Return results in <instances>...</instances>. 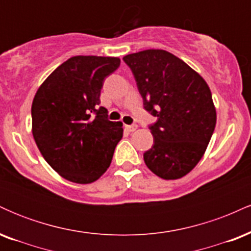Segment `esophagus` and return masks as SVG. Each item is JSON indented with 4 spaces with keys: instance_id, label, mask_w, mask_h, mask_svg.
I'll return each mask as SVG.
<instances>
[{
    "instance_id": "34e87169",
    "label": "esophagus",
    "mask_w": 251,
    "mask_h": 251,
    "mask_svg": "<svg viewBox=\"0 0 251 251\" xmlns=\"http://www.w3.org/2000/svg\"><path fill=\"white\" fill-rule=\"evenodd\" d=\"M125 128L127 129L128 132H133V131H135V129H137V125H125Z\"/></svg>"
}]
</instances>
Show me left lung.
I'll return each mask as SVG.
<instances>
[{
  "label": "left lung",
  "mask_w": 251,
  "mask_h": 251,
  "mask_svg": "<svg viewBox=\"0 0 251 251\" xmlns=\"http://www.w3.org/2000/svg\"><path fill=\"white\" fill-rule=\"evenodd\" d=\"M144 108L157 117L150 125L153 146L144 153L146 166L163 179L189 174L203 157L216 126L208 83L179 57L163 50L128 54Z\"/></svg>",
  "instance_id": "obj_1"
}]
</instances>
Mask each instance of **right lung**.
Returning a JSON list of instances; mask_svg holds the SVG:
<instances>
[{"mask_svg":"<svg viewBox=\"0 0 251 251\" xmlns=\"http://www.w3.org/2000/svg\"><path fill=\"white\" fill-rule=\"evenodd\" d=\"M119 66V57L73 56L37 89L33 137L46 162L65 179L93 183L111 165L123 123L107 119V109L99 107L100 92Z\"/></svg>","mask_w":251,"mask_h":251,"instance_id":"1","label":"right lung"}]
</instances>
